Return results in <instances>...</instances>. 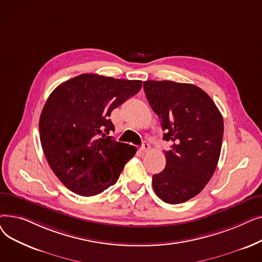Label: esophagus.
Returning a JSON list of instances; mask_svg holds the SVG:
<instances>
[{"mask_svg": "<svg viewBox=\"0 0 262 262\" xmlns=\"http://www.w3.org/2000/svg\"><path fill=\"white\" fill-rule=\"evenodd\" d=\"M149 148H150V147H149V144H148L146 141H144L140 149L142 150V152H147V150H149Z\"/></svg>", "mask_w": 262, "mask_h": 262, "instance_id": "34e87169", "label": "esophagus"}]
</instances>
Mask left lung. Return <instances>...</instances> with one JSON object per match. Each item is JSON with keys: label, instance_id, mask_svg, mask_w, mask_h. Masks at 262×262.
Instances as JSON below:
<instances>
[{"label": "left lung", "instance_id": "obj_1", "mask_svg": "<svg viewBox=\"0 0 262 262\" xmlns=\"http://www.w3.org/2000/svg\"><path fill=\"white\" fill-rule=\"evenodd\" d=\"M146 99L161 122L166 167L153 175V188L168 204H181L198 195L213 175L224 133L223 117L200 87L171 80L143 82Z\"/></svg>", "mask_w": 262, "mask_h": 262}]
</instances>
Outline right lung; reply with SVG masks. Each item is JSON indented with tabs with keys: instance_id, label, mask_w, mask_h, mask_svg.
<instances>
[{
	"instance_id": "right-lung-1",
	"label": "right lung",
	"mask_w": 262,
	"mask_h": 262,
	"mask_svg": "<svg viewBox=\"0 0 262 262\" xmlns=\"http://www.w3.org/2000/svg\"><path fill=\"white\" fill-rule=\"evenodd\" d=\"M141 80L81 74L55 89L39 120L51 169L74 193L93 196L117 183L137 148L108 136L113 110L141 89Z\"/></svg>"
}]
</instances>
